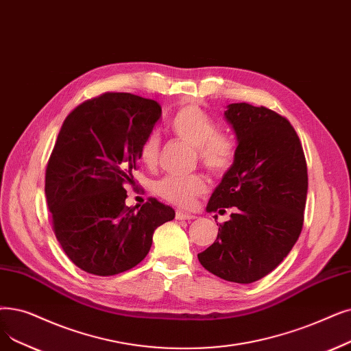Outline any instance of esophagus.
Instances as JSON below:
<instances>
[{
    "instance_id": "obj_1",
    "label": "esophagus",
    "mask_w": 351,
    "mask_h": 351,
    "mask_svg": "<svg viewBox=\"0 0 351 351\" xmlns=\"http://www.w3.org/2000/svg\"><path fill=\"white\" fill-rule=\"evenodd\" d=\"M176 219L178 221H191V219H195L196 217L195 215H191V213H186V212H182V210H176Z\"/></svg>"
}]
</instances>
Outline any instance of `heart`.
<instances>
[{
  "label": "heart",
  "instance_id": "1",
  "mask_svg": "<svg viewBox=\"0 0 351 351\" xmlns=\"http://www.w3.org/2000/svg\"><path fill=\"white\" fill-rule=\"evenodd\" d=\"M171 129L179 139L188 142L196 150L199 162L215 175H225L237 160V145L230 136L219 133V128L199 104L185 103L173 113ZM160 155V138L156 132L149 133L139 147L141 160L154 166ZM154 191L162 199L180 208L193 205L197 196L206 191V182L199 173L188 176L166 175L156 180Z\"/></svg>",
  "mask_w": 351,
  "mask_h": 351
}]
</instances>
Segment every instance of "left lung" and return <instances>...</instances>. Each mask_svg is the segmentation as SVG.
I'll use <instances>...</instances> for the list:
<instances>
[{
    "label": "left lung",
    "instance_id": "obj_1",
    "mask_svg": "<svg viewBox=\"0 0 351 351\" xmlns=\"http://www.w3.org/2000/svg\"><path fill=\"white\" fill-rule=\"evenodd\" d=\"M225 117L238 139L237 160L206 209L234 213L197 260L222 280L251 284L277 268L301 234L307 162L297 132L277 112L232 103Z\"/></svg>",
    "mask_w": 351,
    "mask_h": 351
}]
</instances>
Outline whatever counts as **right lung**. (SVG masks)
Here are the masks:
<instances>
[{
    "instance_id": "obj_1",
    "label": "right lung",
    "mask_w": 351,
    "mask_h": 351,
    "mask_svg": "<svg viewBox=\"0 0 351 351\" xmlns=\"http://www.w3.org/2000/svg\"><path fill=\"white\" fill-rule=\"evenodd\" d=\"M162 114L160 104L108 91L64 120L45 169L53 231L74 265L109 277L138 265L158 226L175 210L155 197L126 206L139 147ZM141 206V205H139Z\"/></svg>"
}]
</instances>
